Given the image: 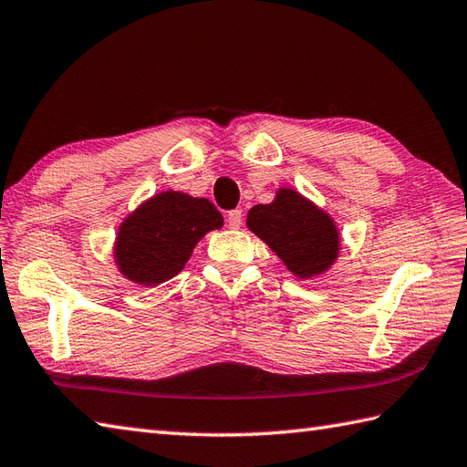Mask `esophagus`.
Wrapping results in <instances>:
<instances>
[{
    "label": "esophagus",
    "mask_w": 467,
    "mask_h": 467,
    "mask_svg": "<svg viewBox=\"0 0 467 467\" xmlns=\"http://www.w3.org/2000/svg\"><path fill=\"white\" fill-rule=\"evenodd\" d=\"M226 224L231 228H239L243 224V210H231V213L226 214Z\"/></svg>",
    "instance_id": "esophagus-1"
}]
</instances>
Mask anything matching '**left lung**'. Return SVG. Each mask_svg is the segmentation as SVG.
I'll use <instances>...</instances> for the list:
<instances>
[{
  "mask_svg": "<svg viewBox=\"0 0 467 467\" xmlns=\"http://www.w3.org/2000/svg\"><path fill=\"white\" fill-rule=\"evenodd\" d=\"M246 226L299 279L322 275L340 253V234L332 216L291 188H279L269 204L253 206Z\"/></svg>",
  "mask_w": 467,
  "mask_h": 467,
  "instance_id": "1",
  "label": "left lung"
}]
</instances>
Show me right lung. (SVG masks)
I'll list each match as a JSON object with an SVG mask.
<instances>
[{"label":"right lung","instance_id":"obj_1","mask_svg":"<svg viewBox=\"0 0 467 467\" xmlns=\"http://www.w3.org/2000/svg\"><path fill=\"white\" fill-rule=\"evenodd\" d=\"M224 223L206 198L160 192L135 208L119 226L115 263L121 275L140 285H160L184 269L198 241Z\"/></svg>","mask_w":467,"mask_h":467}]
</instances>
